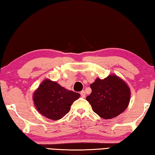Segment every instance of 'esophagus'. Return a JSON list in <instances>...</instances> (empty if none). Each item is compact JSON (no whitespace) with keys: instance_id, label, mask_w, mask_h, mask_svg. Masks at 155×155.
Listing matches in <instances>:
<instances>
[{"instance_id":"obj_1","label":"esophagus","mask_w":155,"mask_h":155,"mask_svg":"<svg viewBox=\"0 0 155 155\" xmlns=\"http://www.w3.org/2000/svg\"><path fill=\"white\" fill-rule=\"evenodd\" d=\"M80 95H81V97H86V93L84 91H82L80 92Z\"/></svg>"}]
</instances>
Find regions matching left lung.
<instances>
[{"instance_id": "obj_1", "label": "left lung", "mask_w": 155, "mask_h": 155, "mask_svg": "<svg viewBox=\"0 0 155 155\" xmlns=\"http://www.w3.org/2000/svg\"><path fill=\"white\" fill-rule=\"evenodd\" d=\"M90 87L92 92L87 100L100 117L110 120L120 115L130 102V90L124 81L115 74L97 78Z\"/></svg>"}]
</instances>
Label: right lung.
Instances as JSON below:
<instances>
[{
    "label": "right lung",
    "instance_id": "right-lung-1",
    "mask_svg": "<svg viewBox=\"0 0 155 155\" xmlns=\"http://www.w3.org/2000/svg\"><path fill=\"white\" fill-rule=\"evenodd\" d=\"M80 96L79 93L66 89L56 82L46 79L34 91L33 100L41 115L56 121L69 112L71 106Z\"/></svg>",
    "mask_w": 155,
    "mask_h": 155
}]
</instances>
